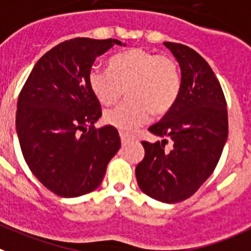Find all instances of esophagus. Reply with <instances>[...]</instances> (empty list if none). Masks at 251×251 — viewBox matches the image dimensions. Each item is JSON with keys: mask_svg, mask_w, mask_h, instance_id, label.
Listing matches in <instances>:
<instances>
[{"mask_svg": "<svg viewBox=\"0 0 251 251\" xmlns=\"http://www.w3.org/2000/svg\"><path fill=\"white\" fill-rule=\"evenodd\" d=\"M120 137H121V144H123V146H126L128 144V142L131 141L130 137H128L127 135L123 134V132H121V134H120Z\"/></svg>", "mask_w": 251, "mask_h": 251, "instance_id": "1", "label": "esophagus"}]
</instances>
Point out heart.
<instances>
[{
    "label": "heart",
    "mask_w": 251,
    "mask_h": 251,
    "mask_svg": "<svg viewBox=\"0 0 251 251\" xmlns=\"http://www.w3.org/2000/svg\"><path fill=\"white\" fill-rule=\"evenodd\" d=\"M92 94L103 105L121 98L128 100L109 109L103 119L123 132H130L149 119L164 116L175 105L181 77L175 60L145 49H131L110 58V69L92 66L89 71Z\"/></svg>",
    "instance_id": "1"
}]
</instances>
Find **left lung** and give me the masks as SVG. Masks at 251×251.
I'll use <instances>...</instances> for the list:
<instances>
[{
    "label": "left lung",
    "mask_w": 251,
    "mask_h": 251,
    "mask_svg": "<svg viewBox=\"0 0 251 251\" xmlns=\"http://www.w3.org/2000/svg\"><path fill=\"white\" fill-rule=\"evenodd\" d=\"M181 71V90L170 111L149 131L161 144L142 141L145 156L135 169L142 193L166 204L190 198L218 165L227 140L226 101L215 74L190 47L164 42ZM170 139L173 149L165 151Z\"/></svg>",
    "instance_id": "left-lung-1"
}]
</instances>
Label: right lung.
Wrapping results in <instances>:
<instances>
[{"label": "right lung", "instance_id": "add662e5", "mask_svg": "<svg viewBox=\"0 0 251 251\" xmlns=\"http://www.w3.org/2000/svg\"><path fill=\"white\" fill-rule=\"evenodd\" d=\"M119 40L77 37L36 62L17 101L16 132L27 165L42 185L62 198L98 189L121 146L111 125L95 128L101 106L89 85L96 57Z\"/></svg>", "mask_w": 251, "mask_h": 251}]
</instances>
